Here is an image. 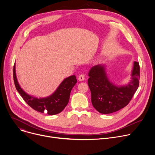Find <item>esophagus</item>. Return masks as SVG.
<instances>
[{"mask_svg":"<svg viewBox=\"0 0 155 155\" xmlns=\"http://www.w3.org/2000/svg\"><path fill=\"white\" fill-rule=\"evenodd\" d=\"M79 81H84L85 80V75L84 74H81L78 76Z\"/></svg>","mask_w":155,"mask_h":155,"instance_id":"1","label":"esophagus"}]
</instances>
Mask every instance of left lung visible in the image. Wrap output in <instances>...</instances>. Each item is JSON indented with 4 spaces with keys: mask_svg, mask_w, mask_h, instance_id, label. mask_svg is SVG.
I'll return each mask as SVG.
<instances>
[{
    "mask_svg": "<svg viewBox=\"0 0 155 155\" xmlns=\"http://www.w3.org/2000/svg\"><path fill=\"white\" fill-rule=\"evenodd\" d=\"M140 73L139 63L134 61L130 82L126 85L117 86L109 80L105 65L92 67L88 72V85L94 107L106 114L126 107L139 87Z\"/></svg>",
    "mask_w": 155,
    "mask_h": 155,
    "instance_id": "1",
    "label": "left lung"
}]
</instances>
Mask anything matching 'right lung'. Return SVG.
<instances>
[{
  "label": "right lung",
  "instance_id": "right-lung-1",
  "mask_svg": "<svg viewBox=\"0 0 155 155\" xmlns=\"http://www.w3.org/2000/svg\"><path fill=\"white\" fill-rule=\"evenodd\" d=\"M13 76L15 88L24 101L35 110L48 114V115L57 114L65 108L68 103L71 89L77 82L75 75L68 77L63 80L55 92L50 96L38 99L26 94L20 87L16 77L15 64Z\"/></svg>",
  "mask_w": 155,
  "mask_h": 155
}]
</instances>
